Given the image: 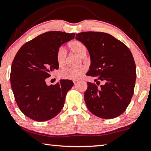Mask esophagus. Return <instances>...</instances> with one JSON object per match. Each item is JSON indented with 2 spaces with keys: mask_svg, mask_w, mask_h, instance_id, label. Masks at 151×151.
Masks as SVG:
<instances>
[{
  "mask_svg": "<svg viewBox=\"0 0 151 151\" xmlns=\"http://www.w3.org/2000/svg\"><path fill=\"white\" fill-rule=\"evenodd\" d=\"M77 82H78V81H73L74 84H76V83H77Z\"/></svg>",
  "mask_w": 151,
  "mask_h": 151,
  "instance_id": "esophagus-1",
  "label": "esophagus"
}]
</instances>
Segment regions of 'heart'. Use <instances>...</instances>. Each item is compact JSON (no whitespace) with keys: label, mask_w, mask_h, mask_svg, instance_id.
<instances>
[{"label":"heart","mask_w":151,"mask_h":151,"mask_svg":"<svg viewBox=\"0 0 151 151\" xmlns=\"http://www.w3.org/2000/svg\"><path fill=\"white\" fill-rule=\"evenodd\" d=\"M68 47L70 48L73 53L76 55L81 58L86 55V48L83 43L79 40H73L68 43ZM66 51L63 47H60L57 51L56 53V60L59 67H63L65 62H66ZM86 68L83 67L76 69H70V68H66V69L62 70L59 73V76L61 79L65 80H78L84 73L86 72Z\"/></svg>","instance_id":"1"}]
</instances>
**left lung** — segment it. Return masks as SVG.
Wrapping results in <instances>:
<instances>
[{
	"mask_svg": "<svg viewBox=\"0 0 151 151\" xmlns=\"http://www.w3.org/2000/svg\"><path fill=\"white\" fill-rule=\"evenodd\" d=\"M76 40L86 46L91 63L87 76L98 85L87 83L84 98L88 110L102 119H113L125 111L134 93L136 66L131 51L121 41L104 32H84Z\"/></svg>",
	"mask_w": 151,
	"mask_h": 151,
	"instance_id": "1",
	"label": "left lung"
}]
</instances>
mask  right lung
I'll return each instance as SVG.
<instances>
[{
  "instance_id": "1",
  "label": "right lung",
  "mask_w": 151,
  "mask_h": 151,
  "mask_svg": "<svg viewBox=\"0 0 151 151\" xmlns=\"http://www.w3.org/2000/svg\"><path fill=\"white\" fill-rule=\"evenodd\" d=\"M75 36V33L59 31L43 33L24 44L16 53L11 67V87L19 108L29 118L47 121L62 110L73 82L60 80L48 86L45 79L59 68L57 50Z\"/></svg>"
}]
</instances>
